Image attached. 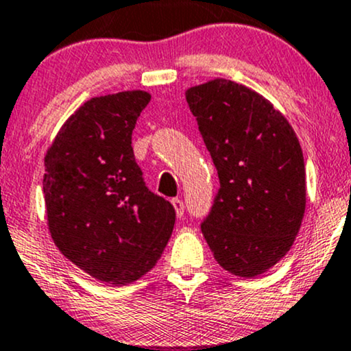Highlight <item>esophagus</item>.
Here are the masks:
<instances>
[{"instance_id": "obj_1", "label": "esophagus", "mask_w": 351, "mask_h": 351, "mask_svg": "<svg viewBox=\"0 0 351 351\" xmlns=\"http://www.w3.org/2000/svg\"><path fill=\"white\" fill-rule=\"evenodd\" d=\"M172 206L176 208V214L177 217H184V210H186V207H184V202L179 199V197H176V199H172Z\"/></svg>"}]
</instances>
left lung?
I'll return each instance as SVG.
<instances>
[{
  "label": "left lung",
  "mask_w": 351,
  "mask_h": 351,
  "mask_svg": "<svg viewBox=\"0 0 351 351\" xmlns=\"http://www.w3.org/2000/svg\"><path fill=\"white\" fill-rule=\"evenodd\" d=\"M220 187L200 223L215 261L243 278L274 267L300 230L305 162L289 121L265 97L228 80L187 89Z\"/></svg>",
  "instance_id": "obj_1"
}]
</instances>
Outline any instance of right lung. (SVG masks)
<instances>
[{
    "label": "right lung",
    "instance_id": "1",
    "mask_svg": "<svg viewBox=\"0 0 351 351\" xmlns=\"http://www.w3.org/2000/svg\"><path fill=\"white\" fill-rule=\"evenodd\" d=\"M144 90L93 97L45 157L46 214L61 254L90 277L125 285L147 274L171 239L176 210L145 186L132 151Z\"/></svg>",
    "mask_w": 351,
    "mask_h": 351
}]
</instances>
